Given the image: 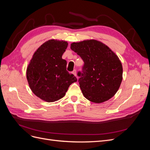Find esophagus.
<instances>
[{"instance_id":"1","label":"esophagus","mask_w":150,"mask_h":150,"mask_svg":"<svg viewBox=\"0 0 150 150\" xmlns=\"http://www.w3.org/2000/svg\"><path fill=\"white\" fill-rule=\"evenodd\" d=\"M72 74H73L74 76H76V70L74 69L73 71H72Z\"/></svg>"}]
</instances>
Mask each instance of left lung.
<instances>
[{
    "label": "left lung",
    "mask_w": 150,
    "mask_h": 150,
    "mask_svg": "<svg viewBox=\"0 0 150 150\" xmlns=\"http://www.w3.org/2000/svg\"><path fill=\"white\" fill-rule=\"evenodd\" d=\"M71 49L84 62L82 71L78 73L84 96L96 103L111 98L122 79V67L118 57L106 45L93 39L72 43Z\"/></svg>",
    "instance_id": "8db88e82"
}]
</instances>
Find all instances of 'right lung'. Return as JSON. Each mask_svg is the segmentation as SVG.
I'll return each mask as SVG.
<instances>
[{
  "mask_svg": "<svg viewBox=\"0 0 150 150\" xmlns=\"http://www.w3.org/2000/svg\"><path fill=\"white\" fill-rule=\"evenodd\" d=\"M64 40H49L36 51L27 68L26 76L34 94L47 102L63 98L77 78L66 70L67 62L62 59L67 47Z\"/></svg>",
  "mask_w": 150,
  "mask_h": 150,
  "instance_id": "add662e5",
  "label": "right lung"
}]
</instances>
